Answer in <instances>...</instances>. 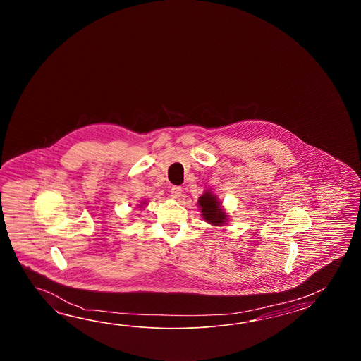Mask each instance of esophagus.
<instances>
[{
	"label": "esophagus",
	"mask_w": 361,
	"mask_h": 361,
	"mask_svg": "<svg viewBox=\"0 0 361 361\" xmlns=\"http://www.w3.org/2000/svg\"><path fill=\"white\" fill-rule=\"evenodd\" d=\"M170 193H171V197L173 199H179V197H182V187H179V185H174V187H171V190H170Z\"/></svg>",
	"instance_id": "obj_1"
}]
</instances>
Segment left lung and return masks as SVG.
<instances>
[{
    "label": "left lung",
    "instance_id": "1",
    "mask_svg": "<svg viewBox=\"0 0 361 361\" xmlns=\"http://www.w3.org/2000/svg\"><path fill=\"white\" fill-rule=\"evenodd\" d=\"M199 207L201 209V215L207 223L213 226H223L227 222V215L224 213L221 202L214 196V193L205 191V193L199 197Z\"/></svg>",
    "mask_w": 361,
    "mask_h": 361
}]
</instances>
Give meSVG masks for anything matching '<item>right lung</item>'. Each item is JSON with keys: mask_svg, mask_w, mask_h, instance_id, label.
<instances>
[{"mask_svg": "<svg viewBox=\"0 0 361 361\" xmlns=\"http://www.w3.org/2000/svg\"><path fill=\"white\" fill-rule=\"evenodd\" d=\"M143 204H146V202H143ZM140 207H142V205H140Z\"/></svg>", "mask_w": 361, "mask_h": 361, "instance_id": "right-lung-1", "label": "right lung"}]
</instances>
